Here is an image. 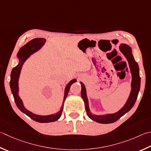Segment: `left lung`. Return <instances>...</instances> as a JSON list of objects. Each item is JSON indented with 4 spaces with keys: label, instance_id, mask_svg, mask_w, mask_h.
I'll return each mask as SVG.
<instances>
[{
    "label": "left lung",
    "instance_id": "1",
    "mask_svg": "<svg viewBox=\"0 0 151 151\" xmlns=\"http://www.w3.org/2000/svg\"><path fill=\"white\" fill-rule=\"evenodd\" d=\"M119 51L122 52V54L127 60L131 73V77H132L131 83V89L129 96L125 105L119 111L114 114H107L104 115H95L92 114L90 109L86 87H85L84 84L81 82V96L84 102L85 108H86L88 116L93 121L100 123H103V124H108V123H111L116 122L120 117H122L126 113H127L135 104L138 96L139 90H140L141 78L139 76V68L137 63L134 59L132 53V49L129 45L125 44V43H122L119 45Z\"/></svg>",
    "mask_w": 151,
    "mask_h": 151
}]
</instances>
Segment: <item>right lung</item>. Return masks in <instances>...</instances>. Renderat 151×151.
I'll return each instance as SVG.
<instances>
[{
  "instance_id": "1",
  "label": "right lung",
  "mask_w": 151,
  "mask_h": 151,
  "mask_svg": "<svg viewBox=\"0 0 151 151\" xmlns=\"http://www.w3.org/2000/svg\"><path fill=\"white\" fill-rule=\"evenodd\" d=\"M45 43V39L44 38H35V39L29 41V42L26 43V45L22 46L20 49V51H18L17 53V58L19 60V63L14 68H12V72H11L10 75V86L11 89V92H12L14 99L15 103L16 106L20 110L23 112L24 114L27 115L30 118L32 119L34 121L39 122V123H49V122H53L58 120L60 117L61 116L63 109V105L65 99L68 95V93L69 92L70 86L73 83L76 82V79L74 78L71 80L69 83H68L67 86H65V93H64V98L63 101V104L61 105L60 110L58 111L55 114L47 115V116H42V115H37L32 113V111H29L27 109L25 106H24L22 100L19 96V85H18V81L19 78H20V75L21 73L22 68L24 63L28 59L29 57L41 49L43 45Z\"/></svg>"
}]
</instances>
